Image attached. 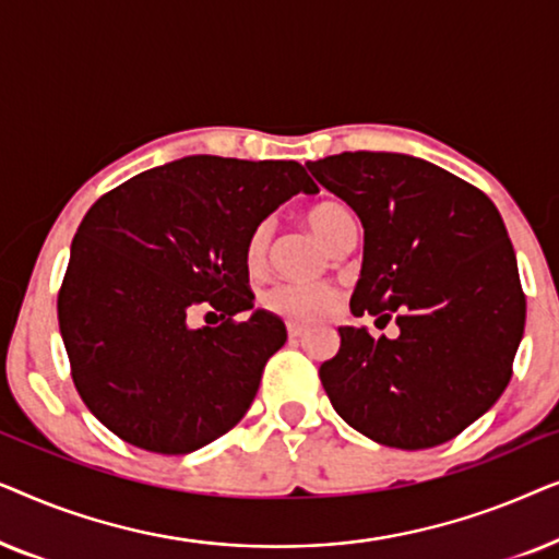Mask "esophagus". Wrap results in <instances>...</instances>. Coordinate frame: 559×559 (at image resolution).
Returning a JSON list of instances; mask_svg holds the SVG:
<instances>
[{
    "label": "esophagus",
    "mask_w": 559,
    "mask_h": 559,
    "mask_svg": "<svg viewBox=\"0 0 559 559\" xmlns=\"http://www.w3.org/2000/svg\"><path fill=\"white\" fill-rule=\"evenodd\" d=\"M302 333H305V325H300V323H287V335H289V338H300Z\"/></svg>",
    "instance_id": "34e87169"
}]
</instances>
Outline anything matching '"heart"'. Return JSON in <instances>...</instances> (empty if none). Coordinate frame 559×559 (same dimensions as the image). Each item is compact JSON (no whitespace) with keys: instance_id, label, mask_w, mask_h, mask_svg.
<instances>
[{"instance_id":"b5f03b06","label":"heart","mask_w":559,"mask_h":559,"mask_svg":"<svg viewBox=\"0 0 559 559\" xmlns=\"http://www.w3.org/2000/svg\"><path fill=\"white\" fill-rule=\"evenodd\" d=\"M305 221L323 239L328 247H333V241L338 239L343 226L350 224V216L346 209L335 203H318L305 213ZM270 241H272V228L266 221L257 224L247 236L243 243V264L251 272H259L270 254ZM262 305L274 316L285 320H297V323H310L331 312L338 305V293L331 285H308V282H277L262 295Z\"/></svg>"}]
</instances>
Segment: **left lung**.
<instances>
[{
	"label": "left lung",
	"instance_id": "left-lung-1",
	"mask_svg": "<svg viewBox=\"0 0 559 559\" xmlns=\"http://www.w3.org/2000/svg\"><path fill=\"white\" fill-rule=\"evenodd\" d=\"M364 224L354 316L394 320L396 338L338 328L320 366L335 412L366 438L423 450L453 440L507 389L526 295L507 226L484 190L394 152L308 163Z\"/></svg>",
	"mask_w": 559,
	"mask_h": 559
}]
</instances>
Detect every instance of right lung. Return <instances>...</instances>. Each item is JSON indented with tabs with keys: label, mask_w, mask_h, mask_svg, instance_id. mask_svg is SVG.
Masks as SVG:
<instances>
[{
	"label": "right lung",
	"mask_w": 559,
	"mask_h": 559,
	"mask_svg": "<svg viewBox=\"0 0 559 559\" xmlns=\"http://www.w3.org/2000/svg\"><path fill=\"white\" fill-rule=\"evenodd\" d=\"M297 193L293 159L195 155L104 193L83 216L58 289V325L81 400L129 445L186 455L247 415L285 323L254 308L243 243ZM198 309L217 318L193 329Z\"/></svg>",
	"instance_id": "add662e5"
}]
</instances>
